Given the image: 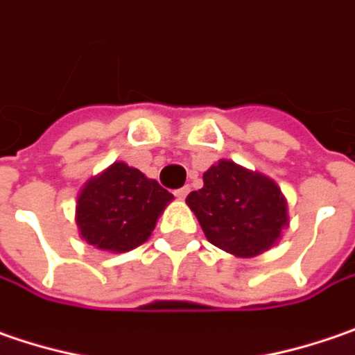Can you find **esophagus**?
I'll return each mask as SVG.
<instances>
[{"mask_svg":"<svg viewBox=\"0 0 355 355\" xmlns=\"http://www.w3.org/2000/svg\"><path fill=\"white\" fill-rule=\"evenodd\" d=\"M189 193H191V189H189V187H182V189L175 191V196H177L178 200H182V198H187V194Z\"/></svg>","mask_w":355,"mask_h":355,"instance_id":"esophagus-1","label":"esophagus"}]
</instances>
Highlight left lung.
Instances as JSON below:
<instances>
[{
	"label": "left lung",
	"mask_w": 355,
	"mask_h": 355,
	"mask_svg": "<svg viewBox=\"0 0 355 355\" xmlns=\"http://www.w3.org/2000/svg\"><path fill=\"white\" fill-rule=\"evenodd\" d=\"M202 189L187 196L210 244L239 258L270 250L290 224L280 187L266 175L220 159L202 175Z\"/></svg>",
	"instance_id": "1"
}]
</instances>
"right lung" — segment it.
Segmentation results:
<instances>
[{
  "label": "right lung",
  "instance_id": "1",
  "mask_svg": "<svg viewBox=\"0 0 355 355\" xmlns=\"http://www.w3.org/2000/svg\"><path fill=\"white\" fill-rule=\"evenodd\" d=\"M173 198L139 168L123 161L113 162L89 178L77 194L79 236L105 252H129L147 242Z\"/></svg>",
  "mask_w": 355,
  "mask_h": 355
}]
</instances>
